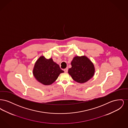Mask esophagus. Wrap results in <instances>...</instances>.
<instances>
[{
  "instance_id": "34e87169",
  "label": "esophagus",
  "mask_w": 128,
  "mask_h": 128,
  "mask_svg": "<svg viewBox=\"0 0 128 128\" xmlns=\"http://www.w3.org/2000/svg\"><path fill=\"white\" fill-rule=\"evenodd\" d=\"M64 72H67L68 71V68H66L64 69Z\"/></svg>"
}]
</instances>
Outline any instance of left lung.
<instances>
[{
    "mask_svg": "<svg viewBox=\"0 0 128 128\" xmlns=\"http://www.w3.org/2000/svg\"><path fill=\"white\" fill-rule=\"evenodd\" d=\"M68 73L75 81L84 83L90 79L94 73L93 64L86 56H75L71 62Z\"/></svg>",
    "mask_w": 128,
    "mask_h": 128,
    "instance_id": "obj_1",
    "label": "left lung"
}]
</instances>
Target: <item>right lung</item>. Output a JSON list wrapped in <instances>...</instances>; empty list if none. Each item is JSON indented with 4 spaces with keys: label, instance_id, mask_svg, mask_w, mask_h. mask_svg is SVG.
<instances>
[{
    "label": "right lung",
    "instance_id": "obj_1",
    "mask_svg": "<svg viewBox=\"0 0 128 128\" xmlns=\"http://www.w3.org/2000/svg\"><path fill=\"white\" fill-rule=\"evenodd\" d=\"M64 72L59 65L52 58L46 59L41 56L37 60L33 70L36 79L44 85H50L58 78L60 73Z\"/></svg>",
    "mask_w": 128,
    "mask_h": 128
}]
</instances>
